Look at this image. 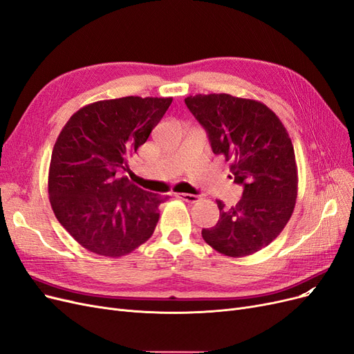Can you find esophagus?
Returning a JSON list of instances; mask_svg holds the SVG:
<instances>
[{
	"instance_id": "esophagus-1",
	"label": "esophagus",
	"mask_w": 354,
	"mask_h": 354,
	"mask_svg": "<svg viewBox=\"0 0 354 354\" xmlns=\"http://www.w3.org/2000/svg\"><path fill=\"white\" fill-rule=\"evenodd\" d=\"M176 197H178L179 200H182V201H187V203H191V204L200 201L198 195H194V194H184V192H180V194H176Z\"/></svg>"
}]
</instances>
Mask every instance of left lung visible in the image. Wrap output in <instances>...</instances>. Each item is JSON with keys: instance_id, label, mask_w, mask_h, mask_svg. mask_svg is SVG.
<instances>
[{"instance_id": "8db88e82", "label": "left lung", "mask_w": 354, "mask_h": 354, "mask_svg": "<svg viewBox=\"0 0 354 354\" xmlns=\"http://www.w3.org/2000/svg\"><path fill=\"white\" fill-rule=\"evenodd\" d=\"M188 109L205 128L214 154L230 162L229 178L243 187L241 201L203 229L213 250L232 258L252 255L276 239L290 220L297 197L293 144L280 118L267 104L226 93L195 95Z\"/></svg>"}]
</instances>
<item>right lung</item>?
Returning a JSON list of instances; mask_svg holds the SVG:
<instances>
[{
  "label": "right lung",
  "instance_id": "add662e5",
  "mask_svg": "<svg viewBox=\"0 0 354 354\" xmlns=\"http://www.w3.org/2000/svg\"><path fill=\"white\" fill-rule=\"evenodd\" d=\"M172 100H99L78 109L61 129L50 156L49 201L62 227L87 251L120 258L153 234L167 197L138 188L121 170Z\"/></svg>",
  "mask_w": 354,
  "mask_h": 354
}]
</instances>
